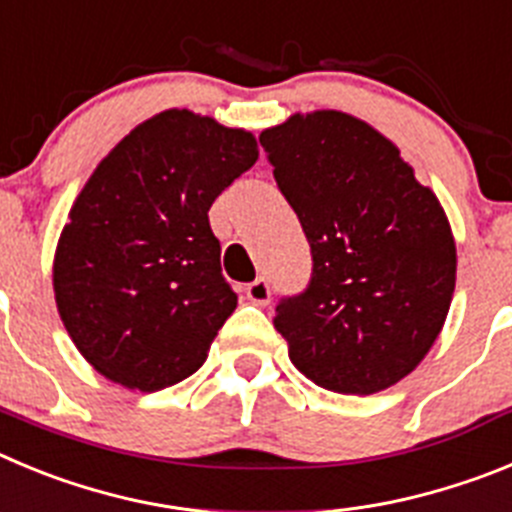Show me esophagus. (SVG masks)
Segmentation results:
<instances>
[{"instance_id":"esophagus-1","label":"esophagus","mask_w":512,"mask_h":512,"mask_svg":"<svg viewBox=\"0 0 512 512\" xmlns=\"http://www.w3.org/2000/svg\"><path fill=\"white\" fill-rule=\"evenodd\" d=\"M245 293L255 306H267V303H270V283H267L265 278H257L255 283L247 285Z\"/></svg>"}]
</instances>
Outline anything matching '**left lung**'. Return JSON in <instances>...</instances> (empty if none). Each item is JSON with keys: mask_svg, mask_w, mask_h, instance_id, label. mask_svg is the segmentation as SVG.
Returning <instances> with one entry per match:
<instances>
[{"mask_svg": "<svg viewBox=\"0 0 512 512\" xmlns=\"http://www.w3.org/2000/svg\"><path fill=\"white\" fill-rule=\"evenodd\" d=\"M260 142L313 255L308 288L275 308L290 362L334 393L390 388L449 313L457 245L444 206L395 142L347 112L290 114Z\"/></svg>", "mask_w": 512, "mask_h": 512, "instance_id": "1", "label": "left lung"}]
</instances>
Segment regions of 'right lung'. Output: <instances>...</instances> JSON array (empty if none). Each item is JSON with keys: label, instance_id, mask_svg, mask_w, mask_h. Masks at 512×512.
Segmentation results:
<instances>
[{"label": "right lung", "instance_id": "add662e5", "mask_svg": "<svg viewBox=\"0 0 512 512\" xmlns=\"http://www.w3.org/2000/svg\"><path fill=\"white\" fill-rule=\"evenodd\" d=\"M257 155L252 132L165 109L96 165L58 237L53 290L99 375L155 393L204 365L237 308L209 209Z\"/></svg>", "mask_w": 512, "mask_h": 512}]
</instances>
